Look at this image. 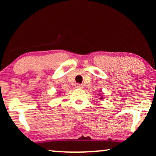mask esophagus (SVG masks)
I'll return each instance as SVG.
<instances>
[{"mask_svg": "<svg viewBox=\"0 0 156 156\" xmlns=\"http://www.w3.org/2000/svg\"><path fill=\"white\" fill-rule=\"evenodd\" d=\"M75 87H76V88H77V89H82V84H76Z\"/></svg>", "mask_w": 156, "mask_h": 156, "instance_id": "obj_1", "label": "esophagus"}]
</instances>
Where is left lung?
Here are the masks:
<instances>
[{
  "instance_id": "obj_1",
  "label": "left lung",
  "mask_w": 156,
  "mask_h": 156,
  "mask_svg": "<svg viewBox=\"0 0 156 156\" xmlns=\"http://www.w3.org/2000/svg\"><path fill=\"white\" fill-rule=\"evenodd\" d=\"M103 98H104V97H100V99H101V100H102V99H103Z\"/></svg>"
}]
</instances>
